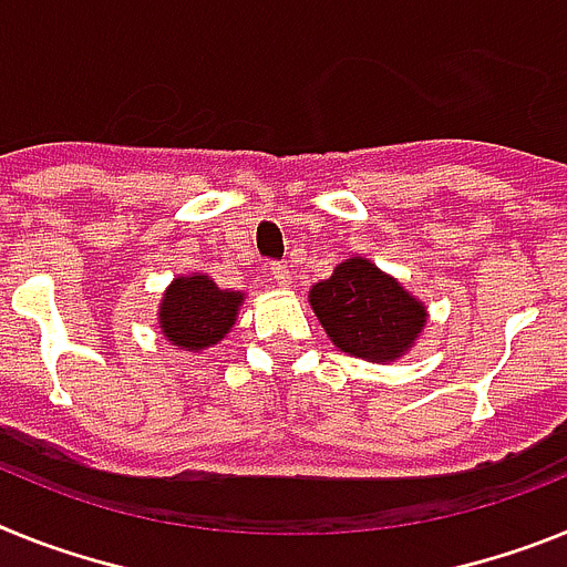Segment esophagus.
<instances>
[{"instance_id":"esophagus-1","label":"esophagus","mask_w":567,"mask_h":567,"mask_svg":"<svg viewBox=\"0 0 567 567\" xmlns=\"http://www.w3.org/2000/svg\"><path fill=\"white\" fill-rule=\"evenodd\" d=\"M269 275H272L275 284H278V287H284V289L292 284V275H289V269L284 264H272V272H269Z\"/></svg>"}]
</instances>
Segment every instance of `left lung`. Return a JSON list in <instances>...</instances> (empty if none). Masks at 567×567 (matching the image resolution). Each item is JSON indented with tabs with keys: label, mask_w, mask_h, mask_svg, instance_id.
Instances as JSON below:
<instances>
[{
	"label": "left lung",
	"mask_w": 567,
	"mask_h": 567,
	"mask_svg": "<svg viewBox=\"0 0 567 567\" xmlns=\"http://www.w3.org/2000/svg\"><path fill=\"white\" fill-rule=\"evenodd\" d=\"M323 332L347 355L390 364L408 355L427 323V307L370 258H347L309 289Z\"/></svg>",
	"instance_id": "8db88e82"
}]
</instances>
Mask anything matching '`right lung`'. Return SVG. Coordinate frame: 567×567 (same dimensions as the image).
Wrapping results in <instances>:
<instances>
[{
    "label": "right lung",
    "instance_id": "obj_1",
    "mask_svg": "<svg viewBox=\"0 0 567 567\" xmlns=\"http://www.w3.org/2000/svg\"><path fill=\"white\" fill-rule=\"evenodd\" d=\"M244 292L220 289L209 275H177L157 307L159 336L186 352H203L224 341L235 327Z\"/></svg>",
    "mask_w": 567,
    "mask_h": 567
}]
</instances>
